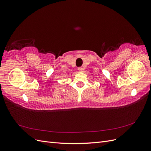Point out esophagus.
I'll return each mask as SVG.
<instances>
[{"mask_svg": "<svg viewBox=\"0 0 151 151\" xmlns=\"http://www.w3.org/2000/svg\"><path fill=\"white\" fill-rule=\"evenodd\" d=\"M78 70L79 71H80V72H82V71H83V67H78Z\"/></svg>", "mask_w": 151, "mask_h": 151, "instance_id": "obj_1", "label": "esophagus"}]
</instances>
